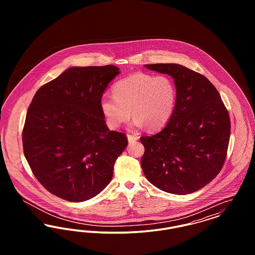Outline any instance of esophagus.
<instances>
[{"label":"esophagus","mask_w":255,"mask_h":255,"mask_svg":"<svg viewBox=\"0 0 255 255\" xmlns=\"http://www.w3.org/2000/svg\"><path fill=\"white\" fill-rule=\"evenodd\" d=\"M127 137H128V141L129 142H134L135 140L138 139V136L137 135H133V134H127Z\"/></svg>","instance_id":"1"}]
</instances>
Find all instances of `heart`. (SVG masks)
<instances>
[{"label": "heart", "mask_w": 255, "mask_h": 255, "mask_svg": "<svg viewBox=\"0 0 255 255\" xmlns=\"http://www.w3.org/2000/svg\"><path fill=\"white\" fill-rule=\"evenodd\" d=\"M113 97L103 96L101 112L111 129L119 128L132 115L133 129L155 131L169 122L176 106L177 90L168 76L137 73L113 86Z\"/></svg>", "instance_id": "obj_1"}]
</instances>
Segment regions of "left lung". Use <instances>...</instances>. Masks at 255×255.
<instances>
[{"label": "left lung", "mask_w": 255, "mask_h": 255, "mask_svg": "<svg viewBox=\"0 0 255 255\" xmlns=\"http://www.w3.org/2000/svg\"><path fill=\"white\" fill-rule=\"evenodd\" d=\"M146 68L174 78L177 100L166 126L143 135L141 167L158 189L176 195L195 192L222 169L231 136V120L214 85L201 73L179 64Z\"/></svg>", "instance_id": "1"}]
</instances>
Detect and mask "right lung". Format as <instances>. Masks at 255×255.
Here are the masks:
<instances>
[{"mask_svg": "<svg viewBox=\"0 0 255 255\" xmlns=\"http://www.w3.org/2000/svg\"><path fill=\"white\" fill-rule=\"evenodd\" d=\"M119 70L113 65L73 67L32 98L22 134L24 157L51 194L83 202L111 182L128 139L108 129L100 100Z\"/></svg>", "mask_w": 255, "mask_h": 255, "instance_id": "1", "label": "right lung"}]
</instances>
